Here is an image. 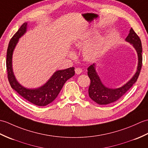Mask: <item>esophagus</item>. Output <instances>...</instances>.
Here are the masks:
<instances>
[{"instance_id":"obj_1","label":"esophagus","mask_w":148,"mask_h":148,"mask_svg":"<svg viewBox=\"0 0 148 148\" xmlns=\"http://www.w3.org/2000/svg\"><path fill=\"white\" fill-rule=\"evenodd\" d=\"M75 73H76V74H77V75H80L82 73V70L81 68H75Z\"/></svg>"}]
</instances>
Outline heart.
Returning a JSON list of instances; mask_svg holds the SVG:
<instances>
[{
  "instance_id": "obj_1",
  "label": "heart",
  "mask_w": 148,
  "mask_h": 148,
  "mask_svg": "<svg viewBox=\"0 0 148 148\" xmlns=\"http://www.w3.org/2000/svg\"><path fill=\"white\" fill-rule=\"evenodd\" d=\"M92 35V34L90 33V34H88V35H87V37H85V38L79 39V40L75 43V47L77 48L83 47L84 45L86 44L87 40L91 37ZM102 42L101 40V39H95L94 41L92 42V43L88 44L87 46L84 49V56L85 58L87 59V60H92V59L96 58L97 56V55L99 54ZM70 56L71 57H74V54L71 52L70 54Z\"/></svg>"
}]
</instances>
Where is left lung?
Here are the masks:
<instances>
[{
	"label": "left lung",
	"instance_id": "obj_1",
	"mask_svg": "<svg viewBox=\"0 0 148 148\" xmlns=\"http://www.w3.org/2000/svg\"><path fill=\"white\" fill-rule=\"evenodd\" d=\"M125 40L132 44L136 50L138 56V66L135 75L122 87L117 88L106 87L101 82L100 78L98 76L95 68L96 67L95 63L90 65L87 68V74L90 80V85L88 88V95L91 99L97 104H108L119 99L136 82L139 77L143 62V49L140 39L134 29L131 28L129 35L125 38Z\"/></svg>",
	"mask_w": 148,
	"mask_h": 148
}]
</instances>
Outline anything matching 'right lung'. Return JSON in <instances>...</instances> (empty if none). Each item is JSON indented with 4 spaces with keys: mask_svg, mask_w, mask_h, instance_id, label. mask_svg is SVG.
<instances>
[{
    "mask_svg": "<svg viewBox=\"0 0 148 148\" xmlns=\"http://www.w3.org/2000/svg\"><path fill=\"white\" fill-rule=\"evenodd\" d=\"M27 28V23H24L18 32L13 35L9 43L6 60L8 80L13 89L25 99L37 106H44L52 103L57 97L64 83L69 78L74 76L75 68L71 67L65 70L56 71L46 83L37 88H27L19 84L16 80L12 71V57L19 38L26 33Z\"/></svg>",
    "mask_w": 148,
    "mask_h": 148,
    "instance_id": "right-lung-1",
    "label": "right lung"
}]
</instances>
